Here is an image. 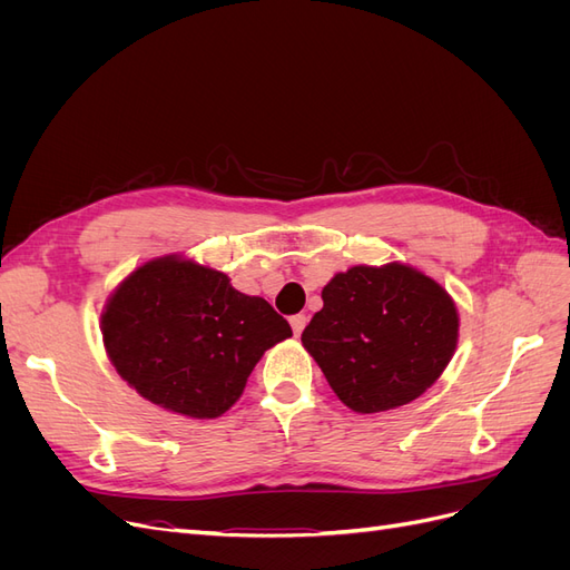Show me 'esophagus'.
Wrapping results in <instances>:
<instances>
[{
    "label": "esophagus",
    "mask_w": 570,
    "mask_h": 570,
    "mask_svg": "<svg viewBox=\"0 0 570 570\" xmlns=\"http://www.w3.org/2000/svg\"><path fill=\"white\" fill-rule=\"evenodd\" d=\"M289 325H292V333H295V335H302L304 325H306V316H304V314L292 316V318H289Z\"/></svg>",
    "instance_id": "34e87169"
}]
</instances>
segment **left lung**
<instances>
[{"label":"left lung","mask_w":570,"mask_h":570,"mask_svg":"<svg viewBox=\"0 0 570 570\" xmlns=\"http://www.w3.org/2000/svg\"><path fill=\"white\" fill-rule=\"evenodd\" d=\"M302 344L327 385L356 413H381L433 387L459 344L450 292L409 264L335 273Z\"/></svg>","instance_id":"obj_1"}]
</instances>
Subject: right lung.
<instances>
[{"label":"right lung","mask_w":570,"mask_h":570,"mask_svg":"<svg viewBox=\"0 0 570 570\" xmlns=\"http://www.w3.org/2000/svg\"><path fill=\"white\" fill-rule=\"evenodd\" d=\"M99 331L116 373L137 394L197 421L223 416L264 352L292 337L264 297L185 254L132 268L101 308Z\"/></svg>","instance_id":"1"}]
</instances>
